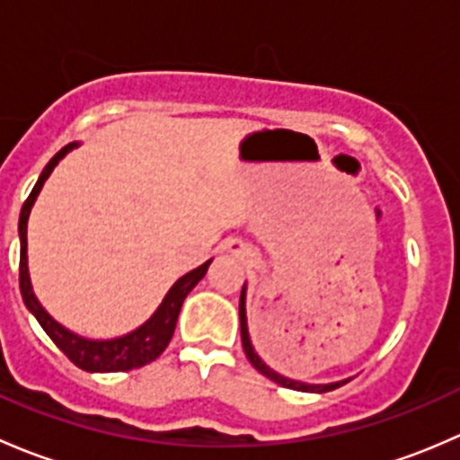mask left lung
Returning a JSON list of instances; mask_svg holds the SVG:
<instances>
[{
	"label": "left lung",
	"instance_id": "1",
	"mask_svg": "<svg viewBox=\"0 0 460 460\" xmlns=\"http://www.w3.org/2000/svg\"><path fill=\"white\" fill-rule=\"evenodd\" d=\"M240 336H243V347H244V354H247L249 363H252L253 367H256L260 374L267 376V378L273 380V383L282 385V387L298 389V392H316V394H323V392H332V389L341 387L342 383H347V380H342V383H329V385L300 383V380L285 378V376H280L278 372H273V369L269 367V365H264V360L260 358V356L256 354V349H253L252 338H249V329H247V285L243 287V294H240Z\"/></svg>",
	"mask_w": 460,
	"mask_h": 460
}]
</instances>
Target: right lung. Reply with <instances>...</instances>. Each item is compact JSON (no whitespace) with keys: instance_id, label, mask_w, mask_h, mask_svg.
Wrapping results in <instances>:
<instances>
[{"instance_id":"add662e5","label":"right lung","mask_w":460,"mask_h":460,"mask_svg":"<svg viewBox=\"0 0 460 460\" xmlns=\"http://www.w3.org/2000/svg\"><path fill=\"white\" fill-rule=\"evenodd\" d=\"M77 146V142L66 144L59 153H55L53 160L44 166L40 180L32 187L31 196L26 198L24 207L20 213V289L24 305L29 307V312L37 318V323L41 324L46 333L50 336V341L64 351L68 360L73 365H77L84 372H128V369L144 367L151 360H155L162 351L166 349V345L171 342L175 332V323H178L180 309H182L184 298L189 296V291L202 280L204 273H207L211 260L200 264L193 271L184 273L178 282L169 289V294L164 296L162 305L157 307V312L153 314L142 327H137L136 332L127 333V336L113 338V341H88V338L77 336V333L68 332L66 327L53 320L46 314V309L41 307L40 300L35 298L31 287V276H29V256H26V226H29V216L31 208L35 204V198L40 196L41 187H44L46 178L53 173V169L58 166V162L66 155L68 151Z\"/></svg>"}]
</instances>
